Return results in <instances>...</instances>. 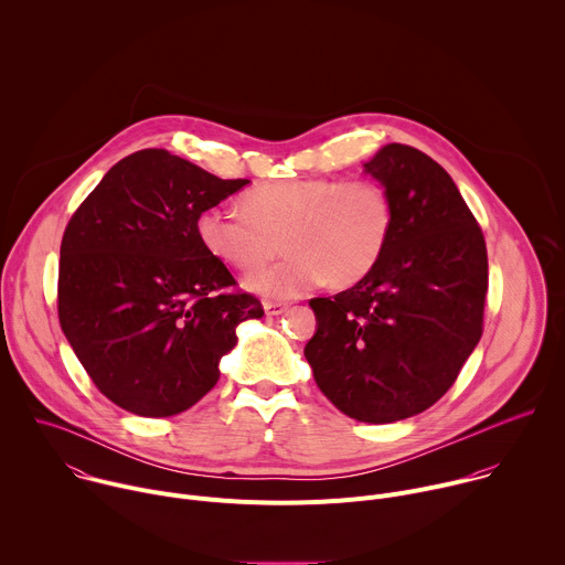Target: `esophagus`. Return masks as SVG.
Instances as JSON below:
<instances>
[{"label": "esophagus", "mask_w": 565, "mask_h": 565, "mask_svg": "<svg viewBox=\"0 0 565 565\" xmlns=\"http://www.w3.org/2000/svg\"><path fill=\"white\" fill-rule=\"evenodd\" d=\"M264 310H266V315L277 317V315H284V312L288 310V303H281V301H266V303H264Z\"/></svg>", "instance_id": "1"}]
</instances>
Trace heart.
<instances>
[{
    "instance_id": "b5f03b06",
    "label": "heart",
    "mask_w": 565,
    "mask_h": 565,
    "mask_svg": "<svg viewBox=\"0 0 565 565\" xmlns=\"http://www.w3.org/2000/svg\"><path fill=\"white\" fill-rule=\"evenodd\" d=\"M395 226L388 188L370 177L279 179L242 195V211L211 206L195 220L202 246L222 264L253 273L279 244L288 255L253 275L248 286L292 299L328 281L350 288L382 262Z\"/></svg>"
}]
</instances>
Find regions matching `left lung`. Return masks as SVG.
I'll return each instance as SVG.
<instances>
[{
  "label": "left lung",
  "instance_id": "1",
  "mask_svg": "<svg viewBox=\"0 0 565 565\" xmlns=\"http://www.w3.org/2000/svg\"><path fill=\"white\" fill-rule=\"evenodd\" d=\"M363 168L388 188L393 235L363 281L310 299L319 326L303 354L343 415L393 424L437 404L479 343L488 253L459 188L433 157L388 143Z\"/></svg>",
  "mask_w": 565,
  "mask_h": 565
}]
</instances>
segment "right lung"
I'll return each instance as SVG.
<instances>
[{
	"label": "right lung",
	"instance_id": "right-lung-1",
	"mask_svg": "<svg viewBox=\"0 0 565 565\" xmlns=\"http://www.w3.org/2000/svg\"><path fill=\"white\" fill-rule=\"evenodd\" d=\"M248 179H220L163 148L117 161L73 213L57 315L97 391L139 417H172L220 380L237 323L262 301L200 242L195 220Z\"/></svg>",
	"mask_w": 565,
	"mask_h": 565
}]
</instances>
